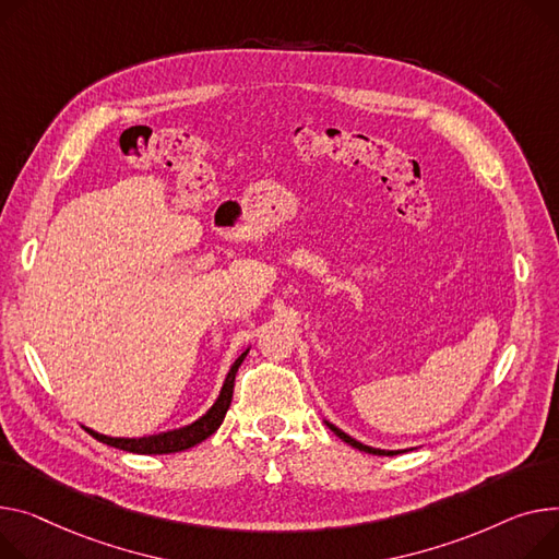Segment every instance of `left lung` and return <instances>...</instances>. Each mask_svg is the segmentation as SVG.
Masks as SVG:
<instances>
[{
	"mask_svg": "<svg viewBox=\"0 0 559 559\" xmlns=\"http://www.w3.org/2000/svg\"><path fill=\"white\" fill-rule=\"evenodd\" d=\"M325 425L334 431V433H337L344 442H348L350 444V448H355V450H359V452H366V454H376V456H393V454H400L397 450H378V448H370V444H364V442H359V440H355L353 436H348L346 431H342L340 427H334L332 423H328L325 420Z\"/></svg>",
	"mask_w": 559,
	"mask_h": 559,
	"instance_id": "obj_1",
	"label": "left lung"
}]
</instances>
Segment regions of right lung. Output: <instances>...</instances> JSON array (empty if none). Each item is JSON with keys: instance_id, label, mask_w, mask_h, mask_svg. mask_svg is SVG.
<instances>
[{"instance_id": "1", "label": "right lung", "mask_w": 559, "mask_h": 559, "mask_svg": "<svg viewBox=\"0 0 559 559\" xmlns=\"http://www.w3.org/2000/svg\"><path fill=\"white\" fill-rule=\"evenodd\" d=\"M249 348L234 361V366L229 368V373L225 378V384L219 389L217 400L213 402V406L209 412L198 418L195 423L173 429V431H164V433H155V436H143V438H111V436H103L90 427H85L96 440L109 444V448H117L123 452H132V454H175V452H183L189 448H195L198 442L206 440L211 433L217 431V427L225 420L229 406H231V397H234V382H236V373L242 364V359L247 357Z\"/></svg>"}]
</instances>
